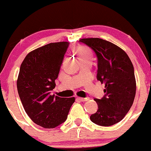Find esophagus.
Masks as SVG:
<instances>
[{
	"instance_id": "obj_1",
	"label": "esophagus",
	"mask_w": 151,
	"mask_h": 151,
	"mask_svg": "<svg viewBox=\"0 0 151 151\" xmlns=\"http://www.w3.org/2000/svg\"><path fill=\"white\" fill-rule=\"evenodd\" d=\"M78 99L81 102H86V101H88L89 98L88 97H85V98H83V97H78Z\"/></svg>"
}]
</instances>
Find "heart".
<instances>
[{
  "label": "heart",
  "mask_w": 151,
  "mask_h": 151,
  "mask_svg": "<svg viewBox=\"0 0 151 151\" xmlns=\"http://www.w3.org/2000/svg\"><path fill=\"white\" fill-rule=\"evenodd\" d=\"M76 54L78 56L79 59L83 58H90L91 54H90L89 51L84 46H78L76 50Z\"/></svg>",
  "instance_id": "obj_1"
}]
</instances>
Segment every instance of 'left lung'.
Instances as JSON below:
<instances>
[{
	"instance_id": "1",
	"label": "left lung",
	"mask_w": 151,
	"mask_h": 151,
	"mask_svg": "<svg viewBox=\"0 0 151 151\" xmlns=\"http://www.w3.org/2000/svg\"><path fill=\"white\" fill-rule=\"evenodd\" d=\"M97 59V79L105 83V95L95 98L98 109L91 114L93 123L110 127L121 122L132 105L136 94L134 67L127 53L116 45L101 38H83Z\"/></svg>"
}]
</instances>
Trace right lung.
<instances>
[{
    "mask_svg": "<svg viewBox=\"0 0 151 151\" xmlns=\"http://www.w3.org/2000/svg\"><path fill=\"white\" fill-rule=\"evenodd\" d=\"M69 42L51 43L29 52L20 66L18 94L24 109L35 124L53 129L64 123L74 97L51 95L55 88Z\"/></svg>",
    "mask_w": 151,
    "mask_h": 151,
    "instance_id": "right-lung-1",
    "label": "right lung"
}]
</instances>
